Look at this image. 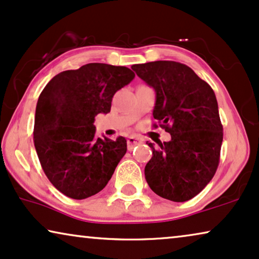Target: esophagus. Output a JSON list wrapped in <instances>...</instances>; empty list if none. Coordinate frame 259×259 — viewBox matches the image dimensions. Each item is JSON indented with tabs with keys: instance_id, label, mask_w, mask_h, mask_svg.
I'll return each instance as SVG.
<instances>
[{
	"instance_id": "1",
	"label": "esophagus",
	"mask_w": 259,
	"mask_h": 259,
	"mask_svg": "<svg viewBox=\"0 0 259 259\" xmlns=\"http://www.w3.org/2000/svg\"><path fill=\"white\" fill-rule=\"evenodd\" d=\"M141 143V139L138 137H128V139H127V145H128V150H132L134 146H137V145H139Z\"/></svg>"
}]
</instances>
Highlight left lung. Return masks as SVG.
Returning a JSON list of instances; mask_svg holds the SVG:
<instances>
[{
  "label": "left lung",
  "instance_id": "left-lung-1",
  "mask_svg": "<svg viewBox=\"0 0 259 259\" xmlns=\"http://www.w3.org/2000/svg\"><path fill=\"white\" fill-rule=\"evenodd\" d=\"M155 92L153 118L171 140L147 143L152 158L145 178L154 193L182 203L192 199L213 178L219 164L223 126L210 84L190 67L176 61L133 65ZM157 126V125H154Z\"/></svg>",
  "mask_w": 259,
  "mask_h": 259
}]
</instances>
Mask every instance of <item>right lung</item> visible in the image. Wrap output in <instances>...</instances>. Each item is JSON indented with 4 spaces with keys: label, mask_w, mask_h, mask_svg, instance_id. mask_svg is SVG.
I'll return each instance as SVG.
<instances>
[{
    "label": "right lung",
    "mask_w": 259,
    "mask_h": 259,
    "mask_svg": "<svg viewBox=\"0 0 259 259\" xmlns=\"http://www.w3.org/2000/svg\"><path fill=\"white\" fill-rule=\"evenodd\" d=\"M134 76L127 67L87 63L55 75L41 92L35 150L49 182L65 196L86 199L112 178L127 151L126 139L98 138L94 120L111 112L113 95Z\"/></svg>",
    "instance_id": "right-lung-1"
}]
</instances>
